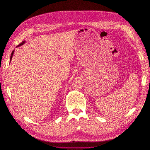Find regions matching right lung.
Wrapping results in <instances>:
<instances>
[{"label":"right lung","mask_w":150,"mask_h":150,"mask_svg":"<svg viewBox=\"0 0 150 150\" xmlns=\"http://www.w3.org/2000/svg\"><path fill=\"white\" fill-rule=\"evenodd\" d=\"M25 42H26L25 40V41L22 42V43H21V44H19V45L18 46L16 47V48L18 47H20V46L23 45V44H25ZM14 50H13V52H12V53H11V57H10V62H11V59H12V58H13V54H14Z\"/></svg>","instance_id":"obj_1"}]
</instances>
